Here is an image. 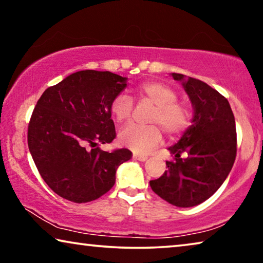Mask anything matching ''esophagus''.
<instances>
[{"label":"esophagus","mask_w":263,"mask_h":263,"mask_svg":"<svg viewBox=\"0 0 263 263\" xmlns=\"http://www.w3.org/2000/svg\"><path fill=\"white\" fill-rule=\"evenodd\" d=\"M133 159H137L139 161H145L147 160V156H144V154H139V153H133Z\"/></svg>","instance_id":"obj_1"}]
</instances>
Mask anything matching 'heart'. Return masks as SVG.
Returning a JSON list of instances; mask_svg holds the SVG:
<instances>
[{
	"label": "heart",
	"instance_id": "1",
	"mask_svg": "<svg viewBox=\"0 0 263 263\" xmlns=\"http://www.w3.org/2000/svg\"><path fill=\"white\" fill-rule=\"evenodd\" d=\"M139 95L156 105L151 123L162 127L171 137L181 133L190 124V111L184 104L177 102V92L168 85L159 82H148L140 85ZM111 114L119 124L127 123L132 117L133 99L127 93H119L112 99ZM159 126H140L130 125L119 133V141L123 146L137 153H146L161 141Z\"/></svg>",
	"mask_w": 263,
	"mask_h": 263
}]
</instances>
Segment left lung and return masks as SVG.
I'll use <instances>...</instances> for the list:
<instances>
[{
  "label": "left lung",
  "instance_id": "left-lung-1",
  "mask_svg": "<svg viewBox=\"0 0 263 263\" xmlns=\"http://www.w3.org/2000/svg\"><path fill=\"white\" fill-rule=\"evenodd\" d=\"M171 76L189 96L193 118L178 143L168 147L176 161H166L167 171L149 186L171 205L193 207L211 198L231 172L236 157L235 119L227 99L213 87L181 73Z\"/></svg>",
  "mask_w": 263,
  "mask_h": 263
}]
</instances>
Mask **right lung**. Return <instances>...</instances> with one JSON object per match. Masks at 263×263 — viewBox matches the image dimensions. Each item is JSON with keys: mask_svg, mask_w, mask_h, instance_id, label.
Returning a JSON list of instances; mask_svg holds the SVG:
<instances>
[{"mask_svg": "<svg viewBox=\"0 0 263 263\" xmlns=\"http://www.w3.org/2000/svg\"><path fill=\"white\" fill-rule=\"evenodd\" d=\"M126 85L119 74L83 70L41 96L28 146L41 177L60 197L77 203L98 199L114 187L119 165L132 158L127 148L110 153L97 147L116 138L110 106Z\"/></svg>", "mask_w": 263, "mask_h": 263, "instance_id": "obj_1", "label": "right lung"}]
</instances>
